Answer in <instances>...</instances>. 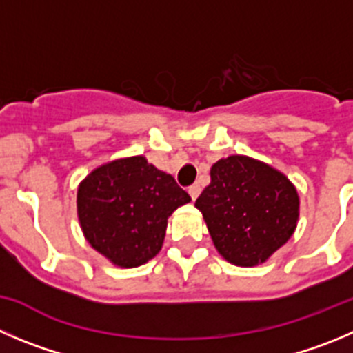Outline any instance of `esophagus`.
Masks as SVG:
<instances>
[{
  "label": "esophagus",
  "instance_id": "obj_1",
  "mask_svg": "<svg viewBox=\"0 0 353 353\" xmlns=\"http://www.w3.org/2000/svg\"><path fill=\"white\" fill-rule=\"evenodd\" d=\"M200 192H202V188H200L199 184H193V186L188 188V193H190V196H192V200H196V199H199Z\"/></svg>",
  "mask_w": 353,
  "mask_h": 353
}]
</instances>
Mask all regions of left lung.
<instances>
[{"mask_svg":"<svg viewBox=\"0 0 353 353\" xmlns=\"http://www.w3.org/2000/svg\"><path fill=\"white\" fill-rule=\"evenodd\" d=\"M217 252L236 266L265 263L292 236L299 216L294 184L243 154L221 158L195 202Z\"/></svg>","mask_w":353,"mask_h":353,"instance_id":"1","label":"left lung"}]
</instances>
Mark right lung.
<instances>
[{
    "instance_id": "add662e5",
    "label": "right lung",
    "mask_w": 353,
    "mask_h": 353,
    "mask_svg": "<svg viewBox=\"0 0 353 353\" xmlns=\"http://www.w3.org/2000/svg\"><path fill=\"white\" fill-rule=\"evenodd\" d=\"M192 202L170 174L144 157L108 161L78 186V219L87 242L121 268H136L160 252L167 219Z\"/></svg>"
}]
</instances>
